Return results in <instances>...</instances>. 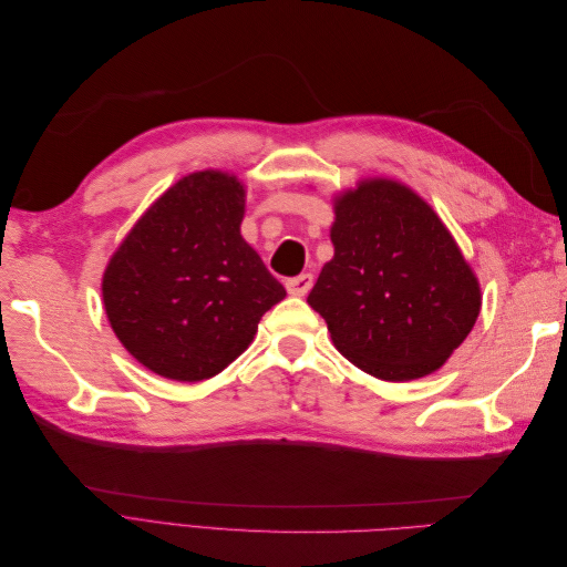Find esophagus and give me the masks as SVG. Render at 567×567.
<instances>
[{
  "instance_id": "1",
  "label": "esophagus",
  "mask_w": 567,
  "mask_h": 567,
  "mask_svg": "<svg viewBox=\"0 0 567 567\" xmlns=\"http://www.w3.org/2000/svg\"><path fill=\"white\" fill-rule=\"evenodd\" d=\"M312 284H315V277L312 274H300V277H293V279H288L286 281V288H288V293L290 296H307L310 293V288H312Z\"/></svg>"
}]
</instances>
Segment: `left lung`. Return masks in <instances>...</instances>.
<instances>
[{
    "mask_svg": "<svg viewBox=\"0 0 567 567\" xmlns=\"http://www.w3.org/2000/svg\"><path fill=\"white\" fill-rule=\"evenodd\" d=\"M333 260L307 296L336 350L381 381L437 371L480 315L471 265L419 194L364 179L336 198Z\"/></svg>",
    "mask_w": 567,
    "mask_h": 567,
    "instance_id": "obj_1",
    "label": "left lung"
}]
</instances>
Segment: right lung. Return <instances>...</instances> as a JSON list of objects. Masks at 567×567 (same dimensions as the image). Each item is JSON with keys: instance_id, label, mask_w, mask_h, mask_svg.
Here are the masks:
<instances>
[{"instance_id": "right-lung-1", "label": "right lung", "mask_w": 567, "mask_h": 567, "mask_svg": "<svg viewBox=\"0 0 567 567\" xmlns=\"http://www.w3.org/2000/svg\"><path fill=\"white\" fill-rule=\"evenodd\" d=\"M244 184L203 169L151 205L101 281L117 340L173 381L213 379L241 354L286 290L241 236Z\"/></svg>"}]
</instances>
